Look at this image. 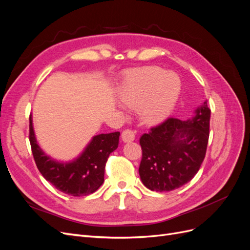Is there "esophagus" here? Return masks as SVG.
<instances>
[{
    "label": "esophagus",
    "mask_w": 250,
    "mask_h": 250,
    "mask_svg": "<svg viewBox=\"0 0 250 250\" xmlns=\"http://www.w3.org/2000/svg\"><path fill=\"white\" fill-rule=\"evenodd\" d=\"M121 138H122V141L124 143H130V142L134 141L135 135H134V132L132 130L126 129L122 132V134H121Z\"/></svg>",
    "instance_id": "obj_1"
}]
</instances>
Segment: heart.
I'll return each mask as SVG.
<instances>
[{
    "instance_id": "obj_1",
    "label": "heart",
    "mask_w": 250,
    "mask_h": 250,
    "mask_svg": "<svg viewBox=\"0 0 250 250\" xmlns=\"http://www.w3.org/2000/svg\"><path fill=\"white\" fill-rule=\"evenodd\" d=\"M181 90L176 74L160 67H145L130 72L119 90L126 106L139 107L138 115L146 124H157L175 108Z\"/></svg>"
}]
</instances>
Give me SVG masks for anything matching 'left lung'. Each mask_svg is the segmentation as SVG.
<instances>
[{
	"label": "left lung",
	"instance_id": "1",
	"mask_svg": "<svg viewBox=\"0 0 250 250\" xmlns=\"http://www.w3.org/2000/svg\"><path fill=\"white\" fill-rule=\"evenodd\" d=\"M187 121L170 118L140 140L142 183L151 191L168 192L188 184L206 156L210 109L204 101Z\"/></svg>",
	"mask_w": 250,
	"mask_h": 250
}]
</instances>
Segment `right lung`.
<instances>
[{"label": "right lung", "instance_id": "1", "mask_svg": "<svg viewBox=\"0 0 250 250\" xmlns=\"http://www.w3.org/2000/svg\"><path fill=\"white\" fill-rule=\"evenodd\" d=\"M30 144L37 169L58 191L72 196H86L97 191L104 181L105 164L119 145L120 132L101 133L88 142L82 152L71 161H57L41 148L30 115Z\"/></svg>", "mask_w": 250, "mask_h": 250}]
</instances>
